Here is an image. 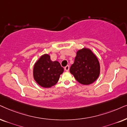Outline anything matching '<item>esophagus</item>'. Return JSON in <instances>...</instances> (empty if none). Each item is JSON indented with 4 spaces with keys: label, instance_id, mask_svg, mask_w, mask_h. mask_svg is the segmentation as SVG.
<instances>
[{
    "label": "esophagus",
    "instance_id": "1",
    "mask_svg": "<svg viewBox=\"0 0 127 127\" xmlns=\"http://www.w3.org/2000/svg\"><path fill=\"white\" fill-rule=\"evenodd\" d=\"M69 69H70V67H69L68 65H66V66L64 67L65 71H68L69 70Z\"/></svg>",
    "mask_w": 127,
    "mask_h": 127
}]
</instances>
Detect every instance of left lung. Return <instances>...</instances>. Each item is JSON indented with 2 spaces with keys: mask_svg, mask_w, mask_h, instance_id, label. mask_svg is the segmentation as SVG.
I'll return each instance as SVG.
<instances>
[{
  "mask_svg": "<svg viewBox=\"0 0 127 127\" xmlns=\"http://www.w3.org/2000/svg\"><path fill=\"white\" fill-rule=\"evenodd\" d=\"M70 71L80 84H92L98 78L100 73L98 59L89 48L78 50Z\"/></svg>",
  "mask_w": 127,
  "mask_h": 127,
  "instance_id": "8db88e82",
  "label": "left lung"
}]
</instances>
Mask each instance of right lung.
I'll list each match as a JSON object with an SVG mask.
<instances>
[{
  "instance_id": "1",
  "label": "right lung",
  "mask_w": 127,
  "mask_h": 127,
  "mask_svg": "<svg viewBox=\"0 0 127 127\" xmlns=\"http://www.w3.org/2000/svg\"><path fill=\"white\" fill-rule=\"evenodd\" d=\"M63 71L64 68L59 62H53L49 54H44L34 63L33 78L39 86L44 88H50L58 82Z\"/></svg>"
}]
</instances>
